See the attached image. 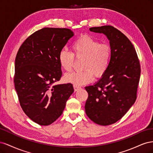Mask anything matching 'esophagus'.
I'll return each instance as SVG.
<instances>
[{"label": "esophagus", "mask_w": 153, "mask_h": 153, "mask_svg": "<svg viewBox=\"0 0 153 153\" xmlns=\"http://www.w3.org/2000/svg\"><path fill=\"white\" fill-rule=\"evenodd\" d=\"M73 87H74V90H75V91H77L78 90L81 89V87L79 85H74Z\"/></svg>", "instance_id": "34e87169"}]
</instances>
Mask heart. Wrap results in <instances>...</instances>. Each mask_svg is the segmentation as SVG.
Returning a JSON list of instances; mask_svg holds the SVG:
<instances>
[{
    "instance_id": "1",
    "label": "heart",
    "mask_w": 153,
    "mask_h": 153,
    "mask_svg": "<svg viewBox=\"0 0 153 153\" xmlns=\"http://www.w3.org/2000/svg\"><path fill=\"white\" fill-rule=\"evenodd\" d=\"M71 52L62 49L59 54V62L64 70H71L76 59L84 58L82 68L79 71L66 73L64 79L66 82L75 85L90 83L96 77H101L108 70L112 48L107 43H100L98 40L89 36H82L76 39L71 45Z\"/></svg>"
}]
</instances>
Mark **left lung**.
I'll return each instance as SVG.
<instances>
[{
	"instance_id": "8db88e82",
	"label": "left lung",
	"mask_w": 153,
	"mask_h": 153,
	"mask_svg": "<svg viewBox=\"0 0 153 153\" xmlns=\"http://www.w3.org/2000/svg\"><path fill=\"white\" fill-rule=\"evenodd\" d=\"M110 41L112 57L108 70L94 85L85 87L86 114L94 123L107 126L121 119L135 103L140 76V61L127 37L110 25L91 27Z\"/></svg>"
}]
</instances>
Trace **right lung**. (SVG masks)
I'll return each instance as SVG.
<instances>
[{"label":"right lung","mask_w":153,"mask_h":153,"mask_svg":"<svg viewBox=\"0 0 153 153\" xmlns=\"http://www.w3.org/2000/svg\"><path fill=\"white\" fill-rule=\"evenodd\" d=\"M74 34L66 28L45 27L27 38L15 59L14 82L20 105L32 121L48 126L61 116L73 85H53L62 76L59 54Z\"/></svg>","instance_id":"right-lung-1"}]
</instances>
